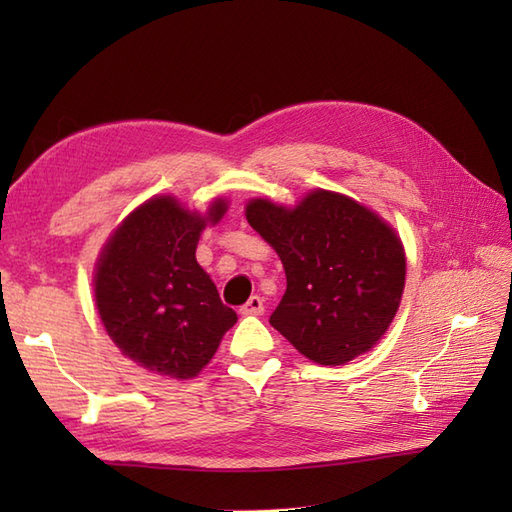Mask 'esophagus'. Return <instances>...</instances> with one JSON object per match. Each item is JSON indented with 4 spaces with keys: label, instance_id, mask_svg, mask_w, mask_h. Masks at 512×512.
Instances as JSON below:
<instances>
[{
    "label": "esophagus",
    "instance_id": "obj_1",
    "mask_svg": "<svg viewBox=\"0 0 512 512\" xmlns=\"http://www.w3.org/2000/svg\"><path fill=\"white\" fill-rule=\"evenodd\" d=\"M242 314H264V299L262 297H250L242 308H239Z\"/></svg>",
    "mask_w": 512,
    "mask_h": 512
}]
</instances>
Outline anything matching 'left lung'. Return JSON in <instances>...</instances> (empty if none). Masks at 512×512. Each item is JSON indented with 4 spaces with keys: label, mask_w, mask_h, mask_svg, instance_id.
<instances>
[{
    "label": "left lung",
    "mask_w": 512,
    "mask_h": 512,
    "mask_svg": "<svg viewBox=\"0 0 512 512\" xmlns=\"http://www.w3.org/2000/svg\"><path fill=\"white\" fill-rule=\"evenodd\" d=\"M246 220L286 270V295L270 325L303 356L345 365L383 339L407 270L394 228L347 195L323 189L295 209L250 200Z\"/></svg>",
    "instance_id": "1"
}]
</instances>
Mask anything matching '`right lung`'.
Here are the masks:
<instances>
[{"mask_svg": "<svg viewBox=\"0 0 512 512\" xmlns=\"http://www.w3.org/2000/svg\"><path fill=\"white\" fill-rule=\"evenodd\" d=\"M226 209L217 198L200 215L158 195L129 213L101 250L94 275L101 321L118 350L151 374L198 376L237 321L195 259L204 226Z\"/></svg>", "mask_w": 512, "mask_h": 512, "instance_id": "obj_1", "label": "right lung"}]
</instances>
